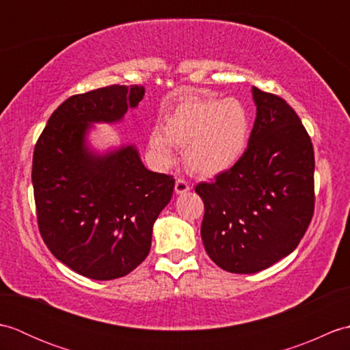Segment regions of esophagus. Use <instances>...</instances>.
Here are the masks:
<instances>
[{"label":"esophagus","instance_id":"34e87169","mask_svg":"<svg viewBox=\"0 0 350 350\" xmlns=\"http://www.w3.org/2000/svg\"><path fill=\"white\" fill-rule=\"evenodd\" d=\"M191 189V187H189V183L185 180V179H177L176 180V185H174V191H176V194H185V192H188Z\"/></svg>","mask_w":350,"mask_h":350}]
</instances>
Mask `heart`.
<instances>
[{
  "mask_svg": "<svg viewBox=\"0 0 350 350\" xmlns=\"http://www.w3.org/2000/svg\"><path fill=\"white\" fill-rule=\"evenodd\" d=\"M248 137L250 116L241 100L188 96L167 116L162 132H152L148 146L162 165L173 162V146L183 148L189 171L211 177L242 158Z\"/></svg>",
  "mask_w": 350,
  "mask_h": 350,
  "instance_id": "obj_1",
  "label": "heart"
}]
</instances>
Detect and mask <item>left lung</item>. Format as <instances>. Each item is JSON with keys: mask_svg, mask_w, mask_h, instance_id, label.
<instances>
[{"mask_svg": "<svg viewBox=\"0 0 350 350\" xmlns=\"http://www.w3.org/2000/svg\"><path fill=\"white\" fill-rule=\"evenodd\" d=\"M257 117L242 158L198 183L202 239L221 269L254 273L288 256L314 213V150L295 109L252 87Z\"/></svg>", "mask_w": 350, "mask_h": 350, "instance_id": "obj_1", "label": "left lung"}]
</instances>
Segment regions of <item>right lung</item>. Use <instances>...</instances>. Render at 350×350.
I'll return each mask as SVG.
<instances>
[{
	"label": "right lung",
	"instance_id": "add662e5",
	"mask_svg": "<svg viewBox=\"0 0 350 350\" xmlns=\"http://www.w3.org/2000/svg\"><path fill=\"white\" fill-rule=\"evenodd\" d=\"M144 87L108 85L70 96L37 139L31 180L37 226L62 263L92 280H114L144 262L152 228L173 196L170 174L148 171L133 146L96 156L88 124L120 120Z\"/></svg>",
	"mask_w": 350,
	"mask_h": 350
}]
</instances>
